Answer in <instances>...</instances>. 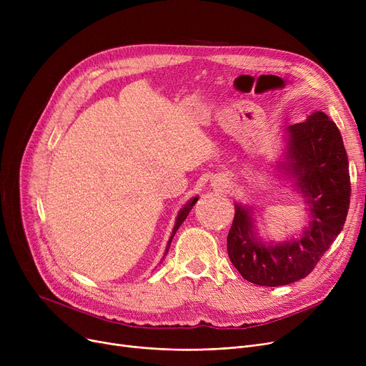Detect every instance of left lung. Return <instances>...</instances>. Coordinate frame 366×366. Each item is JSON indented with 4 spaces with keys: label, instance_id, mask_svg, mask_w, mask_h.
<instances>
[{
    "label": "left lung",
    "instance_id": "8db88e82",
    "mask_svg": "<svg viewBox=\"0 0 366 366\" xmlns=\"http://www.w3.org/2000/svg\"><path fill=\"white\" fill-rule=\"evenodd\" d=\"M283 166L309 204L310 222L297 239L265 244L257 239L251 207L236 204L227 237L229 261L247 282L283 286L310 274L341 233L350 204L349 160L337 124L322 111L287 127Z\"/></svg>",
    "mask_w": 366,
    "mask_h": 366
}]
</instances>
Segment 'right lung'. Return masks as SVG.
Here are the masks:
<instances>
[{
    "label": "right lung",
    "instance_id": "add662e5",
    "mask_svg": "<svg viewBox=\"0 0 366 366\" xmlns=\"http://www.w3.org/2000/svg\"><path fill=\"white\" fill-rule=\"evenodd\" d=\"M199 200V197H194V199H191L181 210H179V214H178V217H177V224H175V227H173V232H172V236H170V239H169V242H167V247H166V254H167V251H169V247H170V242H172V239H173V236H175V233L178 232V228L181 227V224L185 221V218H187V215L189 214V210L193 209V206L196 204V202Z\"/></svg>",
    "mask_w": 366,
    "mask_h": 366
}]
</instances>
